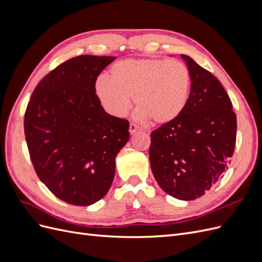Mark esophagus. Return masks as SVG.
<instances>
[{"label": "esophagus", "instance_id": "1", "mask_svg": "<svg viewBox=\"0 0 262 262\" xmlns=\"http://www.w3.org/2000/svg\"><path fill=\"white\" fill-rule=\"evenodd\" d=\"M139 129H140V128H139V125H138V124L133 123V122H131V123H130L129 131H130V133H131V134H134V133H136V132L139 130Z\"/></svg>", "mask_w": 262, "mask_h": 262}]
</instances>
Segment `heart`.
<instances>
[{"instance_id":"1","label":"heart","mask_w":262,"mask_h":262,"mask_svg":"<svg viewBox=\"0 0 262 262\" xmlns=\"http://www.w3.org/2000/svg\"><path fill=\"white\" fill-rule=\"evenodd\" d=\"M191 89V75L176 59H125L110 68L109 77L100 75L95 91L101 105L115 117L124 116L131 98L141 119L156 123L175 120L184 112Z\"/></svg>"}]
</instances>
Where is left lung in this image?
<instances>
[{
    "label": "left lung",
    "mask_w": 262,
    "mask_h": 262,
    "mask_svg": "<svg viewBox=\"0 0 262 262\" xmlns=\"http://www.w3.org/2000/svg\"><path fill=\"white\" fill-rule=\"evenodd\" d=\"M191 75L188 104L175 120L150 133L149 163L157 184L179 200H194L231 163L237 120L224 87L208 70L181 54Z\"/></svg>",
    "instance_id": "8db88e82"
}]
</instances>
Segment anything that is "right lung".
<instances>
[{"instance_id":"1","label":"right lung","mask_w":262,"mask_h":262,"mask_svg":"<svg viewBox=\"0 0 262 262\" xmlns=\"http://www.w3.org/2000/svg\"><path fill=\"white\" fill-rule=\"evenodd\" d=\"M115 57L80 55L38 83L24 130L35 171L62 201L86 207L113 184L116 156L129 140V121L107 114L95 83Z\"/></svg>"}]
</instances>
